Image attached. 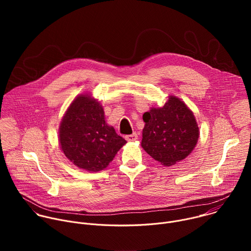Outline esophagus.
Segmentation results:
<instances>
[{
	"label": "esophagus",
	"instance_id": "34e87169",
	"mask_svg": "<svg viewBox=\"0 0 251 251\" xmlns=\"http://www.w3.org/2000/svg\"><path fill=\"white\" fill-rule=\"evenodd\" d=\"M125 139H126L128 142H134V141H136V140L138 139V136H137L136 133H133V134H131V135L125 136Z\"/></svg>",
	"mask_w": 251,
	"mask_h": 251
}]
</instances>
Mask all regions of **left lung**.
I'll use <instances>...</instances> for the list:
<instances>
[{"label":"left lung","instance_id":"left-lung-1","mask_svg":"<svg viewBox=\"0 0 251 251\" xmlns=\"http://www.w3.org/2000/svg\"><path fill=\"white\" fill-rule=\"evenodd\" d=\"M141 145L154 160L172 166L188 157L199 139V127L188 106L170 96L162 108L144 113Z\"/></svg>","mask_w":251,"mask_h":251}]
</instances>
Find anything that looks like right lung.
<instances>
[{
	"mask_svg": "<svg viewBox=\"0 0 251 251\" xmlns=\"http://www.w3.org/2000/svg\"><path fill=\"white\" fill-rule=\"evenodd\" d=\"M127 141L104 119L102 106L88 95L70 104L59 127V144L66 158L80 169H105Z\"/></svg>",
	"mask_w": 251,
	"mask_h": 251,
	"instance_id": "1",
	"label": "right lung"
}]
</instances>
